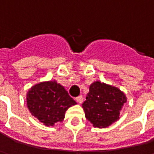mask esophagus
I'll return each mask as SVG.
<instances>
[{"instance_id": "obj_1", "label": "esophagus", "mask_w": 154, "mask_h": 154, "mask_svg": "<svg viewBox=\"0 0 154 154\" xmlns=\"http://www.w3.org/2000/svg\"><path fill=\"white\" fill-rule=\"evenodd\" d=\"M76 100H77L79 104H82V100H83V97H82V96H79V97H77V98H76Z\"/></svg>"}]
</instances>
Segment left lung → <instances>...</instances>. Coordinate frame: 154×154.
<instances>
[{
    "instance_id": "1",
    "label": "left lung",
    "mask_w": 154,
    "mask_h": 154,
    "mask_svg": "<svg viewBox=\"0 0 154 154\" xmlns=\"http://www.w3.org/2000/svg\"><path fill=\"white\" fill-rule=\"evenodd\" d=\"M127 97L118 87L95 81L82 103L86 119L99 129H105L119 119Z\"/></svg>"
}]
</instances>
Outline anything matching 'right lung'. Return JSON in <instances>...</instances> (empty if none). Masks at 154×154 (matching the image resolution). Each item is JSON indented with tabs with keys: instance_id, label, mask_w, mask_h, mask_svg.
<instances>
[{
	"instance_id": "right-lung-1",
	"label": "right lung",
	"mask_w": 154,
	"mask_h": 154,
	"mask_svg": "<svg viewBox=\"0 0 154 154\" xmlns=\"http://www.w3.org/2000/svg\"><path fill=\"white\" fill-rule=\"evenodd\" d=\"M26 103L32 116L48 127L62 122L67 109L77 105L65 87L56 80L32 86L26 94Z\"/></svg>"
}]
</instances>
